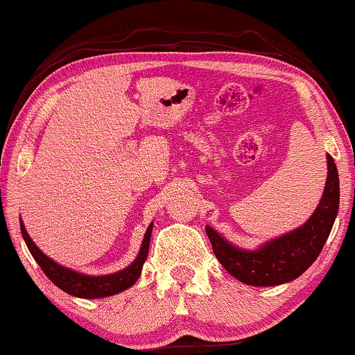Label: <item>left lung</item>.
<instances>
[{
    "instance_id": "1",
    "label": "left lung",
    "mask_w": 355,
    "mask_h": 355,
    "mask_svg": "<svg viewBox=\"0 0 355 355\" xmlns=\"http://www.w3.org/2000/svg\"><path fill=\"white\" fill-rule=\"evenodd\" d=\"M325 190L317 210L302 227L272 239L256 251H244L224 241L212 227H205L214 254L236 279L251 286H275L298 278L311 266L332 231L338 210V171L327 155Z\"/></svg>"
}]
</instances>
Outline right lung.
<instances>
[{"mask_svg":"<svg viewBox=\"0 0 355 355\" xmlns=\"http://www.w3.org/2000/svg\"><path fill=\"white\" fill-rule=\"evenodd\" d=\"M19 227H21L23 239H25L26 246H28L30 252L40 264V268L44 272L49 276L50 282L53 285L64 290L65 293L73 295V297L79 298H103V297H111V295L119 293V291L128 290L130 286H133L136 279L139 278L143 270V264H145L148 249H150V237H151V229H153V224L148 227L145 239H143L141 249H139V254L136 256L133 264L126 268V270L114 272V275H106V276H87L83 275V272H77L69 270V268L60 266L55 261H52L49 256H45L44 252L40 251L32 237L28 236V232L25 231V225L19 220Z\"/></svg>","mask_w":355,"mask_h":355,"instance_id":"add662e5","label":"right lung"}]
</instances>
